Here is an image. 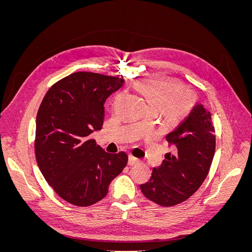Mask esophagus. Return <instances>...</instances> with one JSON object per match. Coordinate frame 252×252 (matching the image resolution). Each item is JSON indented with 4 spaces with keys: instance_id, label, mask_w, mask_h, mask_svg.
<instances>
[{
    "instance_id": "esophagus-1",
    "label": "esophagus",
    "mask_w": 252,
    "mask_h": 252,
    "mask_svg": "<svg viewBox=\"0 0 252 252\" xmlns=\"http://www.w3.org/2000/svg\"><path fill=\"white\" fill-rule=\"evenodd\" d=\"M140 162V159L139 158H134L133 156H129V159H128V164L129 165H135V164H138Z\"/></svg>"
}]
</instances>
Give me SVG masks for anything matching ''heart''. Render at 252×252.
I'll return each mask as SVG.
<instances>
[{"instance_id": "b5f03b06", "label": "heart", "mask_w": 252, "mask_h": 252, "mask_svg": "<svg viewBox=\"0 0 252 252\" xmlns=\"http://www.w3.org/2000/svg\"><path fill=\"white\" fill-rule=\"evenodd\" d=\"M135 87L151 110H162L169 119L179 120L191 109V95L183 90V84L177 79L155 75L141 79Z\"/></svg>"}]
</instances>
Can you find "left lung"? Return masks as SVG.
<instances>
[{"mask_svg":"<svg viewBox=\"0 0 252 252\" xmlns=\"http://www.w3.org/2000/svg\"><path fill=\"white\" fill-rule=\"evenodd\" d=\"M172 154L154 168L141 190L148 200L164 207L185 202L208 175L216 152V134L210 112L197 104L173 131L166 135Z\"/></svg>","mask_w":252,"mask_h":252,"instance_id":"8db88e82","label":"left lung"}]
</instances>
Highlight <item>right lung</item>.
Masks as SVG:
<instances>
[{
    "instance_id": "right-lung-1",
    "label": "right lung",
    "mask_w": 252,
    "mask_h": 252,
    "mask_svg": "<svg viewBox=\"0 0 252 252\" xmlns=\"http://www.w3.org/2000/svg\"><path fill=\"white\" fill-rule=\"evenodd\" d=\"M124 79L95 72L71 73L48 89L36 114L37 166L56 193L80 207L108 193L110 182L126 167L124 151L108 154L90 134L104 122V103Z\"/></svg>"
}]
</instances>
